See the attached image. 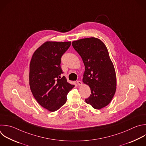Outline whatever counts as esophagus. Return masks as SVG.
Here are the masks:
<instances>
[{
	"instance_id": "34e87169",
	"label": "esophagus",
	"mask_w": 146,
	"mask_h": 146,
	"mask_svg": "<svg viewBox=\"0 0 146 146\" xmlns=\"http://www.w3.org/2000/svg\"><path fill=\"white\" fill-rule=\"evenodd\" d=\"M77 83L78 84V85H79V86H80V85H82V82H81V81H77Z\"/></svg>"
}]
</instances>
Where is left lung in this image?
<instances>
[{
    "mask_svg": "<svg viewBox=\"0 0 146 146\" xmlns=\"http://www.w3.org/2000/svg\"><path fill=\"white\" fill-rule=\"evenodd\" d=\"M85 66L82 82L89 85L91 94L85 102L100 110L112 100L116 89V76L107 47L100 39L90 37L72 42Z\"/></svg>",
    "mask_w": 146,
    "mask_h": 146,
    "instance_id": "1",
    "label": "left lung"
}]
</instances>
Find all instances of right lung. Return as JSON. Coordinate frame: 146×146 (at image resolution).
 Returning <instances> with one entry per match:
<instances>
[{
    "mask_svg": "<svg viewBox=\"0 0 146 146\" xmlns=\"http://www.w3.org/2000/svg\"><path fill=\"white\" fill-rule=\"evenodd\" d=\"M70 44V41H46L34 52L30 61V90L39 104L48 111L55 112L63 106L74 86L61 76V58Z\"/></svg>",
    "mask_w": 146,
    "mask_h": 146,
    "instance_id": "right-lung-1",
    "label": "right lung"
}]
</instances>
